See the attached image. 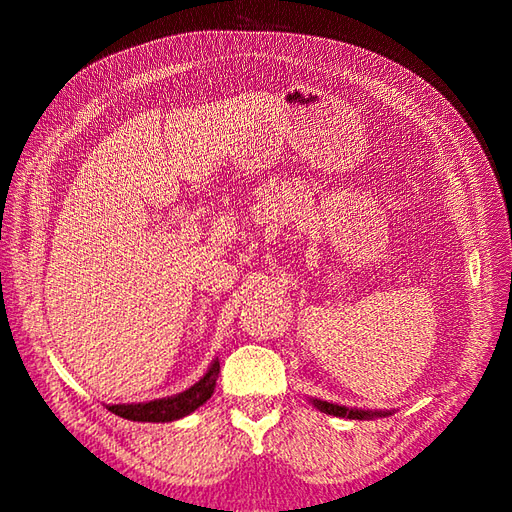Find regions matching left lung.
I'll use <instances>...</instances> for the list:
<instances>
[{
    "label": "left lung",
    "mask_w": 512,
    "mask_h": 512,
    "mask_svg": "<svg viewBox=\"0 0 512 512\" xmlns=\"http://www.w3.org/2000/svg\"><path fill=\"white\" fill-rule=\"evenodd\" d=\"M312 407H317L321 413H328V416L336 418H350V420H374V418H387L394 413V409H358V407H345L336 405V402H328L321 398H308Z\"/></svg>",
    "instance_id": "obj_1"
}]
</instances>
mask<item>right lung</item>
<instances>
[{
	"instance_id": "1",
	"label": "right lung",
	"mask_w": 512,
	"mask_h": 512,
	"mask_svg": "<svg viewBox=\"0 0 512 512\" xmlns=\"http://www.w3.org/2000/svg\"><path fill=\"white\" fill-rule=\"evenodd\" d=\"M220 376V361L213 358L209 369L198 383L191 385L189 389L180 391L176 396L156 398L147 402H123V405H105L116 416L134 422H173L184 416H189L198 407H202L206 400L213 396L215 380Z\"/></svg>"
}]
</instances>
